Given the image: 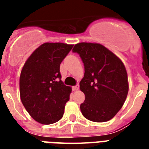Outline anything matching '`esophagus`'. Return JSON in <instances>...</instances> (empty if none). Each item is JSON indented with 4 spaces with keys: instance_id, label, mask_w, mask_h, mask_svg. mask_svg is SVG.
<instances>
[{
    "instance_id": "obj_1",
    "label": "esophagus",
    "mask_w": 149,
    "mask_h": 149,
    "mask_svg": "<svg viewBox=\"0 0 149 149\" xmlns=\"http://www.w3.org/2000/svg\"><path fill=\"white\" fill-rule=\"evenodd\" d=\"M78 89H79V86H74V90H75V91H78Z\"/></svg>"
}]
</instances>
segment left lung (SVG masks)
Masks as SVG:
<instances>
[{
    "instance_id": "left-lung-1",
    "label": "left lung",
    "mask_w": 149,
    "mask_h": 149,
    "mask_svg": "<svg viewBox=\"0 0 149 149\" xmlns=\"http://www.w3.org/2000/svg\"><path fill=\"white\" fill-rule=\"evenodd\" d=\"M84 64V76L79 89L85 94L80 105L83 115L97 122L108 121L120 111L128 92L127 73L120 59L104 46L89 42L74 45Z\"/></svg>"
}]
</instances>
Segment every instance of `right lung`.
<instances>
[{"mask_svg": "<svg viewBox=\"0 0 149 149\" xmlns=\"http://www.w3.org/2000/svg\"><path fill=\"white\" fill-rule=\"evenodd\" d=\"M72 46L44 43L32 52L22 68L21 100L29 114L40 124H51V120L52 124L56 123L63 116L72 89L61 81L59 67Z\"/></svg>", "mask_w": 149, "mask_h": 149, "instance_id": "right-lung-1", "label": "right lung"}]
</instances>
